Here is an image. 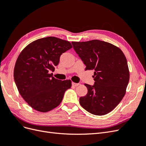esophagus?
<instances>
[{
	"label": "esophagus",
	"mask_w": 146,
	"mask_h": 146,
	"mask_svg": "<svg viewBox=\"0 0 146 146\" xmlns=\"http://www.w3.org/2000/svg\"><path fill=\"white\" fill-rule=\"evenodd\" d=\"M72 86H78L79 85H80V83H77L72 82Z\"/></svg>",
	"instance_id": "esophagus-1"
}]
</instances>
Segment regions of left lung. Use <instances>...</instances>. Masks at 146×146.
I'll return each instance as SVG.
<instances>
[{
    "instance_id": "obj_1",
    "label": "left lung",
    "mask_w": 146,
    "mask_h": 146,
    "mask_svg": "<svg viewBox=\"0 0 146 146\" xmlns=\"http://www.w3.org/2000/svg\"><path fill=\"white\" fill-rule=\"evenodd\" d=\"M72 44L85 70H94V85L85 84L88 93L80 98V104L94 115L108 114L125 94L130 78L125 56L119 47L98 39Z\"/></svg>"
}]
</instances>
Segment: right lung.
Instances as JSON below:
<instances>
[{
  "instance_id": "add662e5",
  "label": "right lung",
  "mask_w": 146,
  "mask_h": 146,
  "mask_svg": "<svg viewBox=\"0 0 146 146\" xmlns=\"http://www.w3.org/2000/svg\"><path fill=\"white\" fill-rule=\"evenodd\" d=\"M72 47L68 41L49 36L30 43L20 53L15 82L21 96L36 111L45 113L58 107L71 87V80H58L50 72L54 71L61 54Z\"/></svg>"
}]
</instances>
